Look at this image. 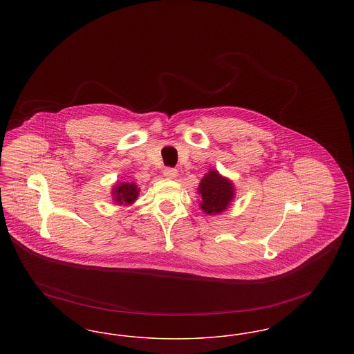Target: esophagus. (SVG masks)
<instances>
[{
	"label": "esophagus",
	"mask_w": 354,
	"mask_h": 354,
	"mask_svg": "<svg viewBox=\"0 0 354 354\" xmlns=\"http://www.w3.org/2000/svg\"><path fill=\"white\" fill-rule=\"evenodd\" d=\"M163 175H165L167 179H175V178L178 176V169L167 167V169H165V171H163Z\"/></svg>",
	"instance_id": "34e87169"
}]
</instances>
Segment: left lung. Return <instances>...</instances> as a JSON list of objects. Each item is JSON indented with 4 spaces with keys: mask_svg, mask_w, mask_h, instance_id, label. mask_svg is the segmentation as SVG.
<instances>
[{
    "mask_svg": "<svg viewBox=\"0 0 354 354\" xmlns=\"http://www.w3.org/2000/svg\"><path fill=\"white\" fill-rule=\"evenodd\" d=\"M201 208L207 215H218L228 208L235 198V188L230 179L221 176L216 169H209L199 183Z\"/></svg>",
    "mask_w": 354,
    "mask_h": 354,
    "instance_id": "obj_1",
    "label": "left lung"
}]
</instances>
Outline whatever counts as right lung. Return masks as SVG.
Masks as SVG:
<instances>
[{"mask_svg":"<svg viewBox=\"0 0 354 354\" xmlns=\"http://www.w3.org/2000/svg\"><path fill=\"white\" fill-rule=\"evenodd\" d=\"M139 195L138 185L135 183H119L113 187V201L119 205H130L136 201Z\"/></svg>","mask_w":354,"mask_h":354,"instance_id":"add662e5","label":"right lung"}]
</instances>
